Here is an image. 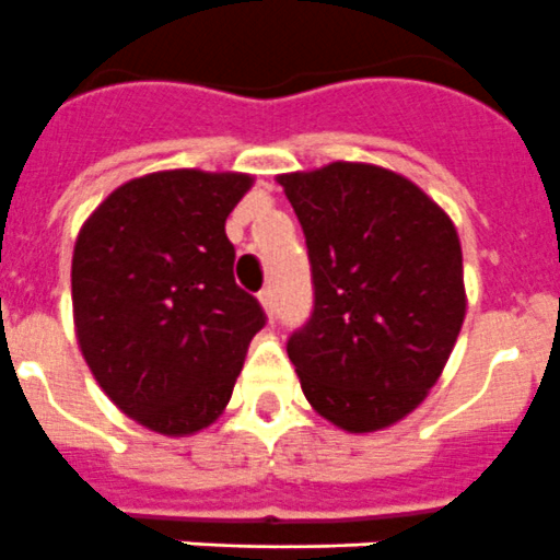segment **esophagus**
<instances>
[{"instance_id":"1","label":"esophagus","mask_w":560,"mask_h":560,"mask_svg":"<svg viewBox=\"0 0 560 560\" xmlns=\"http://www.w3.org/2000/svg\"><path fill=\"white\" fill-rule=\"evenodd\" d=\"M257 300H260V305H264L266 314L275 316V291L264 289V291H260V294H257Z\"/></svg>"}]
</instances>
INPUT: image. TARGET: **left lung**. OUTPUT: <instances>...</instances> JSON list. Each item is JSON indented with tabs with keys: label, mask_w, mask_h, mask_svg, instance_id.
<instances>
[{
	"label": "left lung",
	"mask_w": 560,
	"mask_h": 560,
	"mask_svg": "<svg viewBox=\"0 0 560 560\" xmlns=\"http://www.w3.org/2000/svg\"><path fill=\"white\" fill-rule=\"evenodd\" d=\"M308 246L314 311L285 345L311 407L345 432L407 418L465 319L452 219L398 173L330 162L283 173Z\"/></svg>",
	"instance_id": "1"
}]
</instances>
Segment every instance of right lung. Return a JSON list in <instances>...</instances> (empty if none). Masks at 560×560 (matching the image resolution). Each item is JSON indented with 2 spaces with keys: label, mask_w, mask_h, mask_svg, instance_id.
Listing matches in <instances>:
<instances>
[{
  "label": "right lung",
  "mask_w": 560,
  "mask_h": 560,
  "mask_svg": "<svg viewBox=\"0 0 560 560\" xmlns=\"http://www.w3.org/2000/svg\"><path fill=\"white\" fill-rule=\"evenodd\" d=\"M246 173L182 171L131 179L81 226L72 314L89 370L117 409L185 438L230 404L266 314L235 283L226 215Z\"/></svg>",
  "instance_id": "add662e5"
}]
</instances>
